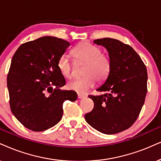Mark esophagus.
Instances as JSON below:
<instances>
[{"label":"esophagus","mask_w":161,"mask_h":161,"mask_svg":"<svg viewBox=\"0 0 161 161\" xmlns=\"http://www.w3.org/2000/svg\"><path fill=\"white\" fill-rule=\"evenodd\" d=\"M77 97H78V99H83L85 97V95L81 94V93H78V94H77Z\"/></svg>","instance_id":"34e87169"}]
</instances>
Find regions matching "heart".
<instances>
[{"instance_id":"b5f03b06","label":"heart","mask_w":161,"mask_h":161,"mask_svg":"<svg viewBox=\"0 0 161 161\" xmlns=\"http://www.w3.org/2000/svg\"><path fill=\"white\" fill-rule=\"evenodd\" d=\"M72 55L76 62L85 64L82 70V76L85 77L69 82V89L85 93L94 86L96 80L103 82L108 77L112 66L111 60L108 55L102 53L99 47L89 42H82L72 50ZM57 66L65 78L72 77L74 66L67 55L63 54L58 58Z\"/></svg>"}]
</instances>
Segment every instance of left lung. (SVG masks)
I'll return each mask as SVG.
<instances>
[{
    "mask_svg": "<svg viewBox=\"0 0 161 161\" xmlns=\"http://www.w3.org/2000/svg\"><path fill=\"white\" fill-rule=\"evenodd\" d=\"M93 43L107 49L112 66L105 82L97 89L104 93L88 96L94 107L85 118L97 131L114 135L128 129L137 120L147 93V70L129 44L111 38Z\"/></svg>",
    "mask_w": 161,
    "mask_h": 161,
    "instance_id": "1",
    "label": "left lung"
}]
</instances>
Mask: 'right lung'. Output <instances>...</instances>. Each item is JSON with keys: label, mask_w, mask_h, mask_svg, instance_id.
<instances>
[{"label": "right lung", "mask_w": 161, "mask_h": 161, "mask_svg": "<svg viewBox=\"0 0 161 161\" xmlns=\"http://www.w3.org/2000/svg\"><path fill=\"white\" fill-rule=\"evenodd\" d=\"M70 45L62 38L44 36L21 44L12 58L7 75L11 111L24 127L42 131L62 119L63 103L76 93L62 91L66 81L57 66Z\"/></svg>", "instance_id": "add662e5"}]
</instances>
